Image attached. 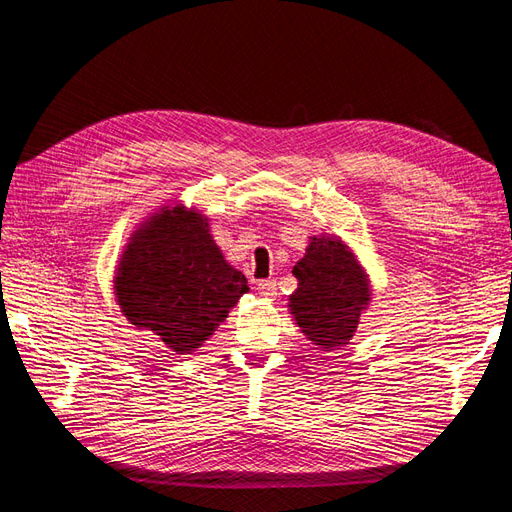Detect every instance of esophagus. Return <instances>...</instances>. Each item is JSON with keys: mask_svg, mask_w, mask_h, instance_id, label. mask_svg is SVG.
I'll return each mask as SVG.
<instances>
[{"mask_svg": "<svg viewBox=\"0 0 512 512\" xmlns=\"http://www.w3.org/2000/svg\"><path fill=\"white\" fill-rule=\"evenodd\" d=\"M258 292L262 294V297L275 299V294H277V284H275V280H260V282H258Z\"/></svg>", "mask_w": 512, "mask_h": 512, "instance_id": "esophagus-1", "label": "esophagus"}]
</instances>
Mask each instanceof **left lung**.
Returning <instances> with one entry per match:
<instances>
[{
	"mask_svg": "<svg viewBox=\"0 0 512 512\" xmlns=\"http://www.w3.org/2000/svg\"><path fill=\"white\" fill-rule=\"evenodd\" d=\"M292 275L299 286L288 307L301 333L324 350L348 344L371 301L367 273L350 247L333 235L309 237Z\"/></svg>",
	"mask_w": 512,
	"mask_h": 512,
	"instance_id": "8db88e82",
	"label": "left lung"
}]
</instances>
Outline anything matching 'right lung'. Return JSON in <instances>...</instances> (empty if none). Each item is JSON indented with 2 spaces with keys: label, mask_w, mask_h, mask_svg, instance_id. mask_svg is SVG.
Here are the masks:
<instances>
[{
  "label": "right lung",
  "mask_w": 512,
  "mask_h": 512,
  "mask_svg": "<svg viewBox=\"0 0 512 512\" xmlns=\"http://www.w3.org/2000/svg\"><path fill=\"white\" fill-rule=\"evenodd\" d=\"M115 273L123 316L177 354L203 346L250 290L215 245L209 220L183 205L162 207L138 226Z\"/></svg>",
  "instance_id": "add662e5"
}]
</instances>
